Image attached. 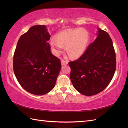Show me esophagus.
I'll return each mask as SVG.
<instances>
[{
	"instance_id": "1",
	"label": "esophagus",
	"mask_w": 128,
	"mask_h": 128,
	"mask_svg": "<svg viewBox=\"0 0 128 128\" xmlns=\"http://www.w3.org/2000/svg\"><path fill=\"white\" fill-rule=\"evenodd\" d=\"M61 64L62 65H65V64H68V61L67 60H64V59H62L61 61Z\"/></svg>"
}]
</instances>
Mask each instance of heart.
Returning a JSON list of instances; mask_svg holds the SVG:
<instances>
[{
	"instance_id": "heart-1",
	"label": "heart",
	"mask_w": 128,
	"mask_h": 128,
	"mask_svg": "<svg viewBox=\"0 0 128 128\" xmlns=\"http://www.w3.org/2000/svg\"><path fill=\"white\" fill-rule=\"evenodd\" d=\"M88 42V33L83 29H69L58 34L56 38H53L50 42L53 53L56 56L62 52L66 46L69 56L76 58L84 52Z\"/></svg>"
}]
</instances>
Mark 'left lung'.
<instances>
[{
  "mask_svg": "<svg viewBox=\"0 0 128 128\" xmlns=\"http://www.w3.org/2000/svg\"><path fill=\"white\" fill-rule=\"evenodd\" d=\"M97 34L82 56L69 62L74 87L86 96L103 91L113 78L116 67L115 50L109 34L99 28Z\"/></svg>",
  "mask_w": 128,
  "mask_h": 128,
  "instance_id": "obj_1",
  "label": "left lung"
}]
</instances>
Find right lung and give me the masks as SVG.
<instances>
[{"mask_svg": "<svg viewBox=\"0 0 128 128\" xmlns=\"http://www.w3.org/2000/svg\"><path fill=\"white\" fill-rule=\"evenodd\" d=\"M51 36L45 25L31 27L20 37L13 56V70L20 86L35 95H44L55 86L61 67L51 52Z\"/></svg>", "mask_w": 128, "mask_h": 128, "instance_id": "1", "label": "right lung"}]
</instances>
